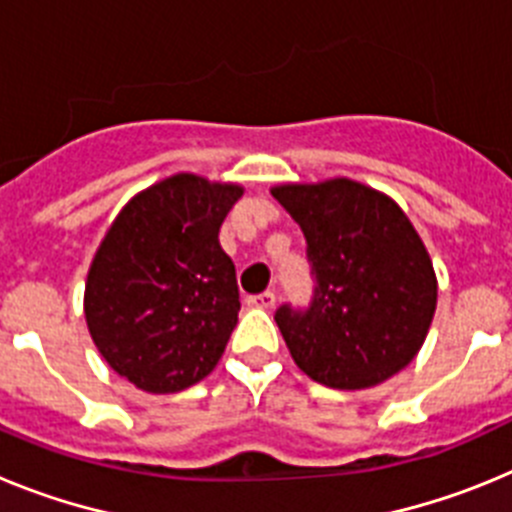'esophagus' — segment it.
Here are the masks:
<instances>
[{"label":"esophagus","instance_id":"obj_1","mask_svg":"<svg viewBox=\"0 0 512 512\" xmlns=\"http://www.w3.org/2000/svg\"><path fill=\"white\" fill-rule=\"evenodd\" d=\"M248 305L251 307H261V310H271L274 307V302H277V295L274 292H261V295H253L248 297Z\"/></svg>","mask_w":512,"mask_h":512}]
</instances>
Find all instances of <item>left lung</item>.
<instances>
[{"label": "left lung", "mask_w": 512, "mask_h": 512, "mask_svg": "<svg viewBox=\"0 0 512 512\" xmlns=\"http://www.w3.org/2000/svg\"><path fill=\"white\" fill-rule=\"evenodd\" d=\"M305 233L318 279L305 312L274 320L302 372L333 390H369L418 356L438 282L428 248L392 197L336 176L271 187Z\"/></svg>", "instance_id": "left-lung-1"}]
</instances>
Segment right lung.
I'll list each match as a JSON object with an SVG mask.
<instances>
[{"mask_svg":"<svg viewBox=\"0 0 512 512\" xmlns=\"http://www.w3.org/2000/svg\"><path fill=\"white\" fill-rule=\"evenodd\" d=\"M241 194L182 171L130 197L104 233L84 318L102 359L138 390L182 392L223 356L241 302L217 233Z\"/></svg>","mask_w":512,"mask_h":512,"instance_id":"1","label":"right lung"}]
</instances>
